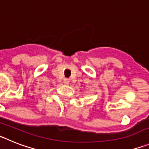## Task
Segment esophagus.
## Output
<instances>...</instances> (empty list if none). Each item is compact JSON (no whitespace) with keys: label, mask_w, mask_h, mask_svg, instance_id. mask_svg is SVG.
Here are the masks:
<instances>
[{"label":"esophagus","mask_w":149,"mask_h":149,"mask_svg":"<svg viewBox=\"0 0 149 149\" xmlns=\"http://www.w3.org/2000/svg\"><path fill=\"white\" fill-rule=\"evenodd\" d=\"M69 80H68V78H65L64 80H63V83H64V84H65V85H68L69 84Z\"/></svg>","instance_id":"esophagus-1"}]
</instances>
